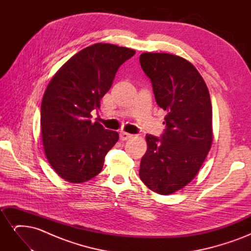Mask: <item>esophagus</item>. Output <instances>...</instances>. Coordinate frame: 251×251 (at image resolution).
Segmentation results:
<instances>
[{
    "label": "esophagus",
    "instance_id": "34e87169",
    "mask_svg": "<svg viewBox=\"0 0 251 251\" xmlns=\"http://www.w3.org/2000/svg\"><path fill=\"white\" fill-rule=\"evenodd\" d=\"M119 137H120V140H127V139H131L133 137L132 134H128V133H126V132H120L119 134Z\"/></svg>",
    "mask_w": 251,
    "mask_h": 251
}]
</instances>
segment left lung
<instances>
[{
	"mask_svg": "<svg viewBox=\"0 0 251 251\" xmlns=\"http://www.w3.org/2000/svg\"><path fill=\"white\" fill-rule=\"evenodd\" d=\"M139 62L157 104L166 112L161 137L146 136L139 176L151 191L170 195L196 177L211 148L210 96L198 70L183 57L146 52Z\"/></svg>",
	"mask_w": 251,
	"mask_h": 251,
	"instance_id": "8db88e82",
	"label": "left lung"
}]
</instances>
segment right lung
Wrapping results in <instances>:
<instances>
[{"label": "right lung", "mask_w": 251, "mask_h": 251, "mask_svg": "<svg viewBox=\"0 0 251 251\" xmlns=\"http://www.w3.org/2000/svg\"><path fill=\"white\" fill-rule=\"evenodd\" d=\"M135 50L98 43L73 55L54 74L41 105L44 151L52 169L72 183L94 178L118 141L115 131L90 118L100 109L118 68Z\"/></svg>", "instance_id": "1"}]
</instances>
